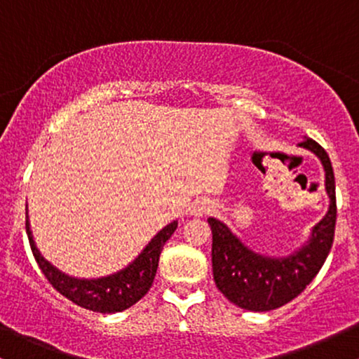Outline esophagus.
<instances>
[{
	"instance_id": "34e87169",
	"label": "esophagus",
	"mask_w": 359,
	"mask_h": 359,
	"mask_svg": "<svg viewBox=\"0 0 359 359\" xmlns=\"http://www.w3.org/2000/svg\"><path fill=\"white\" fill-rule=\"evenodd\" d=\"M211 211V204L208 203V201H196V203L192 204V214L194 216H204V214H208Z\"/></svg>"
}]
</instances>
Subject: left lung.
<instances>
[{"mask_svg":"<svg viewBox=\"0 0 359 359\" xmlns=\"http://www.w3.org/2000/svg\"><path fill=\"white\" fill-rule=\"evenodd\" d=\"M300 147L314 151L325 170L329 211L312 229L302 248L285 258L255 253L229 231L224 222L209 217L212 231V275L216 287L234 306L253 312H266L285 306L323 269L331 251L336 229V184L329 155L319 143L306 138Z\"/></svg>","mask_w":359,"mask_h":359,"instance_id":"1","label":"left lung"}]
</instances>
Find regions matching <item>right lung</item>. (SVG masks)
<instances>
[{
	"label": "right lung",
	"instance_id": "obj_1",
	"mask_svg": "<svg viewBox=\"0 0 359 359\" xmlns=\"http://www.w3.org/2000/svg\"><path fill=\"white\" fill-rule=\"evenodd\" d=\"M25 228H27L32 253H34L40 270L43 271L45 278L50 282V285L57 292H60L64 297L72 300L77 306L88 309V311L113 314V312H121L133 306V304H137L150 290L156 269H158L160 253H162L163 245H165L168 238L177 229V221L170 222L156 236H154V240L148 243L145 250L138 255V258L133 263H130L125 270L109 275V277L94 280L74 278L57 270L50 262H47L40 255L39 248L35 246L28 216Z\"/></svg>",
	"mask_w": 359,
	"mask_h": 359
}]
</instances>
